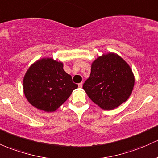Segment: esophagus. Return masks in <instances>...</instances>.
<instances>
[{"label":"esophagus","instance_id":"1","mask_svg":"<svg viewBox=\"0 0 158 158\" xmlns=\"http://www.w3.org/2000/svg\"><path fill=\"white\" fill-rule=\"evenodd\" d=\"M78 86L80 88H82V86H83V84L82 83H80V84H78Z\"/></svg>","mask_w":158,"mask_h":158}]
</instances>
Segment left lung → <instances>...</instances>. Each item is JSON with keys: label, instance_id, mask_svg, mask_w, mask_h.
<instances>
[{"label": "left lung", "instance_id": "left-lung-1", "mask_svg": "<svg viewBox=\"0 0 158 158\" xmlns=\"http://www.w3.org/2000/svg\"><path fill=\"white\" fill-rule=\"evenodd\" d=\"M134 84L135 77L130 66L119 55L109 52L92 62L90 76L83 89L95 104L109 111L129 99Z\"/></svg>", "mask_w": 158, "mask_h": 158}]
</instances>
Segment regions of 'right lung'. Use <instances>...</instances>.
<instances>
[{
  "label": "right lung",
  "mask_w": 158,
  "mask_h": 158,
  "mask_svg": "<svg viewBox=\"0 0 158 158\" xmlns=\"http://www.w3.org/2000/svg\"><path fill=\"white\" fill-rule=\"evenodd\" d=\"M23 92L28 102L41 111L53 112L77 89L63 62L42 58L30 65L23 77Z\"/></svg>",
  "instance_id": "1"
}]
</instances>
